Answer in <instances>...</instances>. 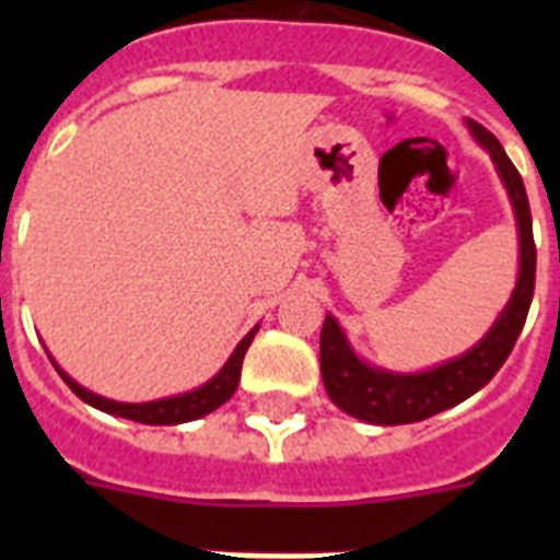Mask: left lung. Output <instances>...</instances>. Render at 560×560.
I'll return each instance as SVG.
<instances>
[{"label":"left lung","instance_id":"obj_1","mask_svg":"<svg viewBox=\"0 0 560 560\" xmlns=\"http://www.w3.org/2000/svg\"><path fill=\"white\" fill-rule=\"evenodd\" d=\"M465 128L471 131L474 142L491 156L499 179L508 190V199H511L518 232L516 285H513L511 300L504 303L502 314L497 316V323L474 348L443 361V364L418 370V373L375 368L368 359H361L339 319L334 314H325L323 336H319V368H323L328 398L341 412L368 420L375 427L418 423V420L457 407L459 400L479 393L511 355L524 328V319H527V311H530L533 289H536V244H533V219L524 182L491 131H485L474 120H465Z\"/></svg>","mask_w":560,"mask_h":560}]
</instances>
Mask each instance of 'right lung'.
Masks as SVG:
<instances>
[{
    "label": "right lung",
    "instance_id": "right-lung-1",
    "mask_svg": "<svg viewBox=\"0 0 560 560\" xmlns=\"http://www.w3.org/2000/svg\"><path fill=\"white\" fill-rule=\"evenodd\" d=\"M257 328L249 330L244 339L237 341V348L232 350L230 359L224 361V368L219 373L212 375L210 381H205L201 387L187 389V393L179 395H167V398H156V400H145V404H126V400H112L106 395H97L92 389H86L83 384H78L72 375H67V370L58 368V361L49 355V361L56 364L58 375L63 378L72 393L89 404V407L101 409V412L114 415V418H126V420H137V423H148V427H176V423H190V420H199L205 415L215 412L221 404L232 398V393L237 389V381H241V364H244V355L249 350L252 339H255Z\"/></svg>",
    "mask_w": 560,
    "mask_h": 560
}]
</instances>
